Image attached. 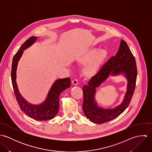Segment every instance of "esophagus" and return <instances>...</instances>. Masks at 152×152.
I'll use <instances>...</instances> for the list:
<instances>
[{"label":"esophagus","instance_id":"1","mask_svg":"<svg viewBox=\"0 0 152 152\" xmlns=\"http://www.w3.org/2000/svg\"><path fill=\"white\" fill-rule=\"evenodd\" d=\"M72 84L73 86H77L78 84V82L77 80H74L72 81Z\"/></svg>","mask_w":152,"mask_h":152}]
</instances>
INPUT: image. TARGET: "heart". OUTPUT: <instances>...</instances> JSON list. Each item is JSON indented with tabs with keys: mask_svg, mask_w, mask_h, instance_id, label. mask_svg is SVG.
Instances as JSON below:
<instances>
[{
	"mask_svg": "<svg viewBox=\"0 0 152 152\" xmlns=\"http://www.w3.org/2000/svg\"><path fill=\"white\" fill-rule=\"evenodd\" d=\"M108 57V51L105 49H98L94 47L82 52L76 57L79 65L85 66L84 76L88 78L94 77L99 71L101 66Z\"/></svg>",
	"mask_w": 152,
	"mask_h": 152,
	"instance_id": "heart-1",
	"label": "heart"
}]
</instances>
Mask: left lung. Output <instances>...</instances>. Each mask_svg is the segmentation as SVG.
Masks as SVG:
<instances>
[{
	"instance_id": "obj_1",
	"label": "left lung",
	"mask_w": 152,
	"mask_h": 152,
	"mask_svg": "<svg viewBox=\"0 0 152 152\" xmlns=\"http://www.w3.org/2000/svg\"><path fill=\"white\" fill-rule=\"evenodd\" d=\"M123 75L127 80V91L123 102L113 109H104L99 106L95 99L96 88L109 76ZM137 78L136 60L127 43L121 40L118 52L102 66L98 73L83 88L84 101L83 109L90 121L104 124L120 115L130 104L134 93Z\"/></svg>"
}]
</instances>
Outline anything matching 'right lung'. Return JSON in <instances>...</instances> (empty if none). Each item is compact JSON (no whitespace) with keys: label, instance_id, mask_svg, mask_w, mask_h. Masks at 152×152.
<instances>
[{"label":"right lung","instance_id":"right-lung-1","mask_svg":"<svg viewBox=\"0 0 152 152\" xmlns=\"http://www.w3.org/2000/svg\"><path fill=\"white\" fill-rule=\"evenodd\" d=\"M38 37L32 36L22 44L13 57L11 78L15 95L22 110L30 118L37 121H43L53 119L57 114L59 109L60 94L70 87L71 80L69 78L58 79L50 88L45 99L40 104H32L25 99L20 93L17 82L16 72L18 63L22 57L24 50L30 47L37 40Z\"/></svg>","mask_w":152,"mask_h":152}]
</instances>
